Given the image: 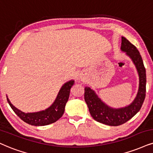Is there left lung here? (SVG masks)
Here are the masks:
<instances>
[{
    "label": "left lung",
    "instance_id": "obj_1",
    "mask_svg": "<svg viewBox=\"0 0 153 153\" xmlns=\"http://www.w3.org/2000/svg\"><path fill=\"white\" fill-rule=\"evenodd\" d=\"M120 49L132 59L139 75V88L134 101L123 108H114L103 102L91 88L86 86L84 88V99L91 116L97 121L111 126L122 125L133 118L140 110L146 98V68L140 52L134 45L124 37H122Z\"/></svg>",
    "mask_w": 153,
    "mask_h": 153
}]
</instances>
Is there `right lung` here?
I'll use <instances>...</instances> for the list:
<instances>
[{
	"instance_id": "right-lung-1",
	"label": "right lung",
	"mask_w": 153,
	"mask_h": 153,
	"mask_svg": "<svg viewBox=\"0 0 153 153\" xmlns=\"http://www.w3.org/2000/svg\"><path fill=\"white\" fill-rule=\"evenodd\" d=\"M74 84V80L66 82L60 88L57 97H56L54 103L48 108L38 111V112L24 113L16 108L10 103L7 97V101L13 111L23 121L32 126H47L56 122L62 116L64 112H65L66 103L69 99L70 89Z\"/></svg>"
}]
</instances>
